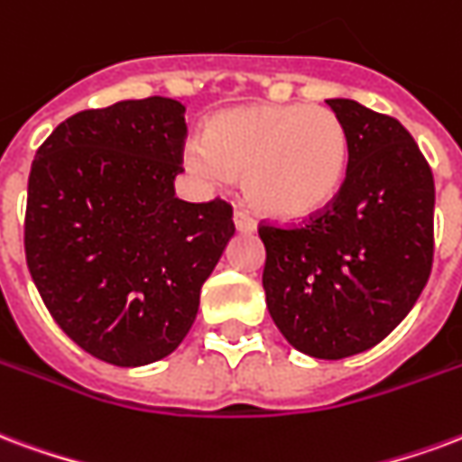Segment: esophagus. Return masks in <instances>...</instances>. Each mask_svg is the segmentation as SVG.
I'll return each instance as SVG.
<instances>
[{
	"label": "esophagus",
	"mask_w": 462,
	"mask_h": 462,
	"mask_svg": "<svg viewBox=\"0 0 462 462\" xmlns=\"http://www.w3.org/2000/svg\"><path fill=\"white\" fill-rule=\"evenodd\" d=\"M232 222H235V230L245 232V235H252V232L257 230V222L252 220L247 213H242V210H237V213H235Z\"/></svg>",
	"instance_id": "obj_1"
}]
</instances>
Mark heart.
I'll list each match as a JSON object with an SVG mask.
<instances>
[{"label": "heart", "instance_id": "obj_1", "mask_svg": "<svg viewBox=\"0 0 462 462\" xmlns=\"http://www.w3.org/2000/svg\"><path fill=\"white\" fill-rule=\"evenodd\" d=\"M183 159L208 183L245 176V196L259 213L303 220L340 193L350 139L333 109L262 102L215 115L203 144H188Z\"/></svg>", "mask_w": 462, "mask_h": 462}]
</instances>
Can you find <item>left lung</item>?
Listing matches in <instances>:
<instances>
[{
  "label": "left lung",
  "mask_w": 462,
  "mask_h": 462,
  "mask_svg": "<svg viewBox=\"0 0 462 462\" xmlns=\"http://www.w3.org/2000/svg\"><path fill=\"white\" fill-rule=\"evenodd\" d=\"M350 139L336 200L300 227L262 225L266 309L303 355L365 353L413 309L433 264L436 188L413 136L394 117L333 97Z\"/></svg>",
  "instance_id": "obj_1"
}]
</instances>
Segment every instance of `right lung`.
<instances>
[{
	"label": "right lung",
	"instance_id": "add662e5",
	"mask_svg": "<svg viewBox=\"0 0 462 462\" xmlns=\"http://www.w3.org/2000/svg\"><path fill=\"white\" fill-rule=\"evenodd\" d=\"M186 107L171 97L85 109L31 163L23 247L58 326L117 367L171 355L235 235L225 200L176 198Z\"/></svg>",
	"mask_w": 462,
	"mask_h": 462
}]
</instances>
